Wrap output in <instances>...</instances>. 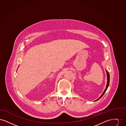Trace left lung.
Wrapping results in <instances>:
<instances>
[{"mask_svg":"<svg viewBox=\"0 0 126 126\" xmlns=\"http://www.w3.org/2000/svg\"><path fill=\"white\" fill-rule=\"evenodd\" d=\"M106 73H107V85H106V89H105L104 90V91L103 92V94H102V95L100 97V98H99V99H98L97 100H96V101H97V100H99L100 98H101L102 96L104 95V94H105V93L106 92V90L107 89V88H108V86H109V83H110V75H109V73H108L107 71H106Z\"/></svg>","mask_w":126,"mask_h":126,"instance_id":"1","label":"left lung"}]
</instances>
